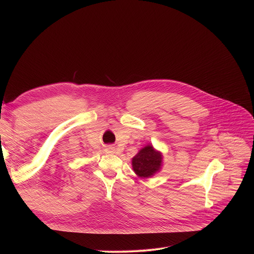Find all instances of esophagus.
I'll return each mask as SVG.
<instances>
[{"mask_svg":"<svg viewBox=\"0 0 254 254\" xmlns=\"http://www.w3.org/2000/svg\"><path fill=\"white\" fill-rule=\"evenodd\" d=\"M106 151H108V152H113V151H114V148H113V147H111V146H108V147L106 148Z\"/></svg>","mask_w":254,"mask_h":254,"instance_id":"obj_1","label":"esophagus"}]
</instances>
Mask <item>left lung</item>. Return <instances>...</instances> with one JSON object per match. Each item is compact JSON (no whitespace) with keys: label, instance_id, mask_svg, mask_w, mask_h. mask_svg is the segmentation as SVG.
<instances>
[{"label":"left lung","instance_id":"8db88e82","mask_svg":"<svg viewBox=\"0 0 254 254\" xmlns=\"http://www.w3.org/2000/svg\"><path fill=\"white\" fill-rule=\"evenodd\" d=\"M162 158V154L158 151H155L151 145L145 146L132 158V169L140 177H150L161 168Z\"/></svg>","mask_w":254,"mask_h":254}]
</instances>
